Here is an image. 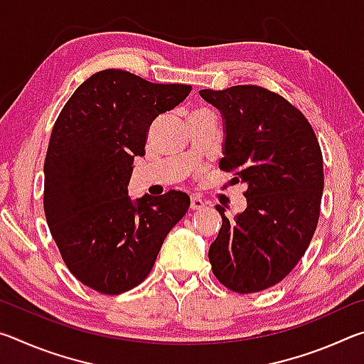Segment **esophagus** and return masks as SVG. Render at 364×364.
I'll return each instance as SVG.
<instances>
[{"label": "esophagus", "mask_w": 364, "mask_h": 364, "mask_svg": "<svg viewBox=\"0 0 364 364\" xmlns=\"http://www.w3.org/2000/svg\"><path fill=\"white\" fill-rule=\"evenodd\" d=\"M205 207V200L200 196H191V208L193 210H202Z\"/></svg>", "instance_id": "obj_1"}]
</instances>
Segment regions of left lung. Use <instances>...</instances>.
<instances>
[{"label":"left lung","instance_id":"1","mask_svg":"<svg viewBox=\"0 0 364 364\" xmlns=\"http://www.w3.org/2000/svg\"><path fill=\"white\" fill-rule=\"evenodd\" d=\"M200 97L223 119L220 168L247 186V207L223 225L208 249L213 274L239 294L278 284L304 257L316 230L324 186L323 156L308 120L284 97L236 85Z\"/></svg>","mask_w":364,"mask_h":364}]
</instances>
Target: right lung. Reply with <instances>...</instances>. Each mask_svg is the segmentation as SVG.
Here are the masks:
<instances>
[{
    "label": "right lung",
    "instance_id": "1",
    "mask_svg": "<svg viewBox=\"0 0 364 364\" xmlns=\"http://www.w3.org/2000/svg\"><path fill=\"white\" fill-rule=\"evenodd\" d=\"M189 85L151 83L107 69L78 86L54 123L45 160V215L72 274L117 295L146 279L159 250L189 208V196H128L136 156L160 114Z\"/></svg>",
    "mask_w": 364,
    "mask_h": 364
}]
</instances>
